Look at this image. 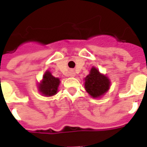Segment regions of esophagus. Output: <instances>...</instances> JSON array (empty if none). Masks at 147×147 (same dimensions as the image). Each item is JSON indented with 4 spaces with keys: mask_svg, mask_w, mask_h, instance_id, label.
Returning a JSON list of instances; mask_svg holds the SVG:
<instances>
[{
    "mask_svg": "<svg viewBox=\"0 0 147 147\" xmlns=\"http://www.w3.org/2000/svg\"><path fill=\"white\" fill-rule=\"evenodd\" d=\"M75 76H76V73H75V71H74L73 70H71L70 71H69V76L74 77Z\"/></svg>",
    "mask_w": 147,
    "mask_h": 147,
    "instance_id": "esophagus-1",
    "label": "esophagus"
}]
</instances>
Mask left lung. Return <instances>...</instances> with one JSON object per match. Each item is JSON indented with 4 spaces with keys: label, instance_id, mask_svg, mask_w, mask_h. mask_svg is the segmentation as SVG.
<instances>
[{
    "label": "left lung",
    "instance_id": "left-lung-1",
    "mask_svg": "<svg viewBox=\"0 0 147 147\" xmlns=\"http://www.w3.org/2000/svg\"><path fill=\"white\" fill-rule=\"evenodd\" d=\"M85 89L90 95L97 98L106 93L109 89L110 81L104 75L99 72L96 67L90 69V74L85 78Z\"/></svg>",
    "mask_w": 147,
    "mask_h": 147
}]
</instances>
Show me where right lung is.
<instances>
[{"label":"right lung","mask_w":147,"mask_h":147,"mask_svg":"<svg viewBox=\"0 0 147 147\" xmlns=\"http://www.w3.org/2000/svg\"><path fill=\"white\" fill-rule=\"evenodd\" d=\"M60 83L61 82L58 78L53 76L52 74L47 71L43 76V80L39 84L38 90L46 97L55 95L57 92Z\"/></svg>","instance_id":"obj_1"}]
</instances>
